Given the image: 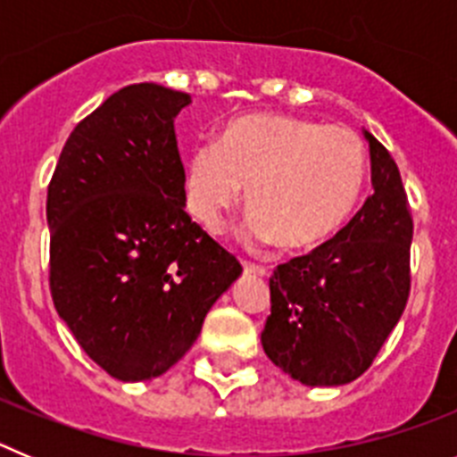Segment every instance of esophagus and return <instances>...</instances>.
Returning a JSON list of instances; mask_svg holds the SVG:
<instances>
[{
  "instance_id": "esophagus-1",
  "label": "esophagus",
  "mask_w": 457,
  "mask_h": 457,
  "mask_svg": "<svg viewBox=\"0 0 457 457\" xmlns=\"http://www.w3.org/2000/svg\"><path fill=\"white\" fill-rule=\"evenodd\" d=\"M242 268H245V272L247 274H253V277H268V268H263V265H256V263H249V261H245V263H242Z\"/></svg>"
}]
</instances>
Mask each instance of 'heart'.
I'll return each instance as SVG.
<instances>
[{
	"instance_id": "heart-1",
	"label": "heart",
	"mask_w": 457,
	"mask_h": 457,
	"mask_svg": "<svg viewBox=\"0 0 457 457\" xmlns=\"http://www.w3.org/2000/svg\"><path fill=\"white\" fill-rule=\"evenodd\" d=\"M369 155L345 125L249 114L221 128L215 146L185 164L189 215L215 233L247 189L249 236L286 252L320 247L345 224L364 187Z\"/></svg>"
}]
</instances>
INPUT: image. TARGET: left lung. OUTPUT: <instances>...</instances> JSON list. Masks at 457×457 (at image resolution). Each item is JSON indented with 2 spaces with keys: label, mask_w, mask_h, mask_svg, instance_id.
I'll return each instance as SVG.
<instances>
[{
  "label": "left lung",
  "mask_w": 457,
  "mask_h": 457,
  "mask_svg": "<svg viewBox=\"0 0 457 457\" xmlns=\"http://www.w3.org/2000/svg\"><path fill=\"white\" fill-rule=\"evenodd\" d=\"M373 194L332 240L270 277L261 334L272 364L306 386L348 385L364 373L410 297V204L394 157L373 135Z\"/></svg>",
  "instance_id": "obj_1"
}]
</instances>
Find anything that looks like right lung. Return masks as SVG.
I'll return each mask as SVG.
<instances>
[{
	"label": "right lung",
	"instance_id": "right-lung-1",
	"mask_svg": "<svg viewBox=\"0 0 457 457\" xmlns=\"http://www.w3.org/2000/svg\"><path fill=\"white\" fill-rule=\"evenodd\" d=\"M189 93L130 84L68 137L47 187L50 293L112 378L167 373L242 265L185 212L173 119Z\"/></svg>",
	"mask_w": 457,
	"mask_h": 457
}]
</instances>
